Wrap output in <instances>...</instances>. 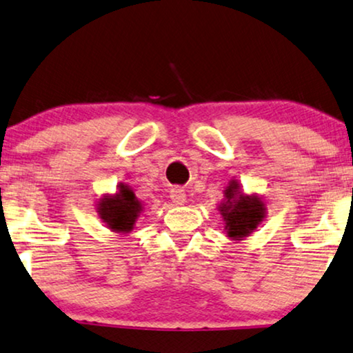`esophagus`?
Segmentation results:
<instances>
[{"mask_svg":"<svg viewBox=\"0 0 353 353\" xmlns=\"http://www.w3.org/2000/svg\"><path fill=\"white\" fill-rule=\"evenodd\" d=\"M171 200L176 205H184L185 203V194L181 187H172L171 189Z\"/></svg>","mask_w":353,"mask_h":353,"instance_id":"34e87169","label":"esophagus"}]
</instances>
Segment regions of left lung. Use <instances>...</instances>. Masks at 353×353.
Masks as SVG:
<instances>
[{
  "label": "left lung",
  "mask_w": 353,
  "mask_h": 353,
  "mask_svg": "<svg viewBox=\"0 0 353 353\" xmlns=\"http://www.w3.org/2000/svg\"><path fill=\"white\" fill-rule=\"evenodd\" d=\"M228 201L221 206L229 237L242 239L250 234L265 214V205L256 196H247L239 192L237 182L225 189Z\"/></svg>",
  "instance_id": "8db88e82"
}]
</instances>
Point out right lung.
<instances>
[{
    "label": "right lung",
    "mask_w": 353,
    "mask_h": 353,
    "mask_svg": "<svg viewBox=\"0 0 353 353\" xmlns=\"http://www.w3.org/2000/svg\"><path fill=\"white\" fill-rule=\"evenodd\" d=\"M142 210L140 201L135 199L134 192L129 187L121 185V190L116 196L103 199L100 203V214L114 231L129 232L132 231L135 219Z\"/></svg>",
    "instance_id": "add662e5"
}]
</instances>
